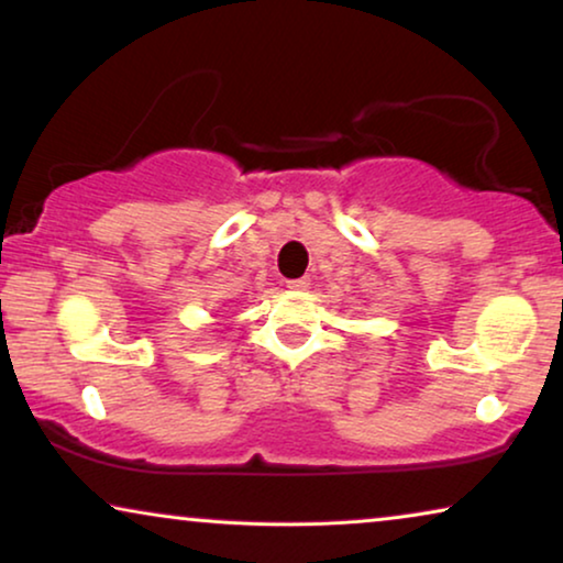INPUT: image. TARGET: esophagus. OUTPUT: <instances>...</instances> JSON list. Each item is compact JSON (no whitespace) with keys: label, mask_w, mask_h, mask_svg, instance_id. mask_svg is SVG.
<instances>
[{"label":"esophagus","mask_w":563,"mask_h":563,"mask_svg":"<svg viewBox=\"0 0 563 563\" xmlns=\"http://www.w3.org/2000/svg\"><path fill=\"white\" fill-rule=\"evenodd\" d=\"M287 287H289L291 291H305V289H310V279H307V276H302V279L287 282Z\"/></svg>","instance_id":"esophagus-1"}]
</instances>
